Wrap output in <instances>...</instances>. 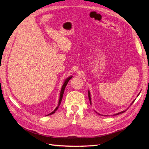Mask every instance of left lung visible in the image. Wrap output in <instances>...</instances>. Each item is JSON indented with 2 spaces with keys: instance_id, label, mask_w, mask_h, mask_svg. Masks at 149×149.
<instances>
[{
  "instance_id": "obj_1",
  "label": "left lung",
  "mask_w": 149,
  "mask_h": 149,
  "mask_svg": "<svg viewBox=\"0 0 149 149\" xmlns=\"http://www.w3.org/2000/svg\"><path fill=\"white\" fill-rule=\"evenodd\" d=\"M141 93V92H140ZM140 93L138 94V95H137V96L139 95L140 94ZM88 97H89V102H90V104H91V105L92 104V102H91V94H90V92H89V91H88ZM135 101V100H134L133 101H132V102L131 103V104H132ZM130 104V105H131ZM125 111H121V112H118V113H117V114H114V115H118V114H122V113H123V112H124ZM98 114H100V115H101V114H99L98 113Z\"/></svg>"
}]
</instances>
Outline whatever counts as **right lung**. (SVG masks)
I'll return each instance as SVG.
<instances>
[{
    "instance_id": "right-lung-1",
    "label": "right lung",
    "mask_w": 149,
    "mask_h": 149,
    "mask_svg": "<svg viewBox=\"0 0 149 149\" xmlns=\"http://www.w3.org/2000/svg\"><path fill=\"white\" fill-rule=\"evenodd\" d=\"M72 77H73V76H70V77H68V78L65 80V82H64L63 84V86H62L61 89V91H60V95L59 101H58V104L57 107L55 108V110H54L53 112H52L51 113H49V114H48V116H49V115H52V114H53L55 113V111L58 109V108L59 107V106H60V104H61V100H62L63 96V93H64V91H65V88H66V85H67L68 83L69 80H70V79H71L72 78ZM48 115H47V116H48Z\"/></svg>"
}]
</instances>
